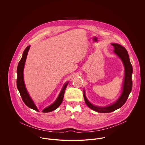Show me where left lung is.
I'll return each mask as SVG.
<instances>
[{
	"label": "left lung",
	"instance_id": "obj_1",
	"mask_svg": "<svg viewBox=\"0 0 145 145\" xmlns=\"http://www.w3.org/2000/svg\"><path fill=\"white\" fill-rule=\"evenodd\" d=\"M114 47V52L122 60L124 67V77L122 85V93L118 99L110 105L106 106H99L91 103L85 95V90H84V98L86 105L92 110L99 113H110L113 112L121 107L125 103L128 96L131 92L132 88V75L133 72L132 66L129 57L126 49L118 43H111Z\"/></svg>",
	"mask_w": 145,
	"mask_h": 145
}]
</instances>
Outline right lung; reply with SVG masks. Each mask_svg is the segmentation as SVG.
Listing matches in <instances>:
<instances>
[{
  "mask_svg": "<svg viewBox=\"0 0 145 145\" xmlns=\"http://www.w3.org/2000/svg\"><path fill=\"white\" fill-rule=\"evenodd\" d=\"M31 46H28L26 47V48L24 50L23 53L22 57L21 58L20 61L18 63L17 72V86L18 88V90L21 94V97L22 98V100L24 104L28 106L29 108L35 110L37 112H39V110L38 109L36 105L34 103L32 99L31 98L27 89L25 85V83L24 81V75H23V71L25 65V62L26 61L27 56L28 55V52L29 51V50ZM69 82H67L65 83L62 89L57 98L56 100L48 106L45 108L43 110L42 112L43 113H48L52 112L55 109H56L62 103L64 96L65 91L66 90V88L68 85Z\"/></svg>",
  "mask_w": 145,
  "mask_h": 145,
  "instance_id": "1",
  "label": "right lung"
}]
</instances>
